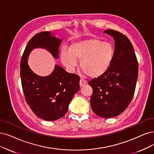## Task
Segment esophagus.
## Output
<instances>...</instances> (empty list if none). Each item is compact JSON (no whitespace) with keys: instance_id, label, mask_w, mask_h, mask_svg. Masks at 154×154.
I'll use <instances>...</instances> for the list:
<instances>
[{"instance_id":"1","label":"esophagus","mask_w":154,"mask_h":154,"mask_svg":"<svg viewBox=\"0 0 154 154\" xmlns=\"http://www.w3.org/2000/svg\"><path fill=\"white\" fill-rule=\"evenodd\" d=\"M86 84H87V82L85 81V80H83V79H81L80 82H79V84H80V86L81 87L84 86Z\"/></svg>"}]
</instances>
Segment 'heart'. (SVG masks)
<instances>
[{
	"label": "heart",
	"mask_w": 154,
	"mask_h": 154,
	"mask_svg": "<svg viewBox=\"0 0 154 154\" xmlns=\"http://www.w3.org/2000/svg\"><path fill=\"white\" fill-rule=\"evenodd\" d=\"M115 49L112 45L97 38H89L73 43L69 51H61L62 63L69 70L77 66L81 60V69L91 78H97L109 69L114 58Z\"/></svg>",
	"instance_id": "b5f03b06"
}]
</instances>
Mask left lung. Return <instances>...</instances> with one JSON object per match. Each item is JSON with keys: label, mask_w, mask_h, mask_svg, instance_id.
I'll return each instance as SVG.
<instances>
[{"label": "left lung", "mask_w": 154, "mask_h": 154, "mask_svg": "<svg viewBox=\"0 0 154 154\" xmlns=\"http://www.w3.org/2000/svg\"><path fill=\"white\" fill-rule=\"evenodd\" d=\"M115 41V56L109 69L92 79L91 106L96 115L111 118L122 113L132 100L138 79V63L133 45L122 33L106 30Z\"/></svg>", "instance_id": "obj_1"}]
</instances>
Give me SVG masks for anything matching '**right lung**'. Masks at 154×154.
<instances>
[{"label":"right lung","instance_id":"right-lung-1","mask_svg":"<svg viewBox=\"0 0 154 154\" xmlns=\"http://www.w3.org/2000/svg\"><path fill=\"white\" fill-rule=\"evenodd\" d=\"M61 42V38L50 32L35 34L27 44L20 63L21 85L27 103L37 117L48 121H56L66 114L73 96L80 88V79L58 65L50 75L39 76L28 66V58L33 49L42 48L58 59Z\"/></svg>","mask_w":154,"mask_h":154}]
</instances>
